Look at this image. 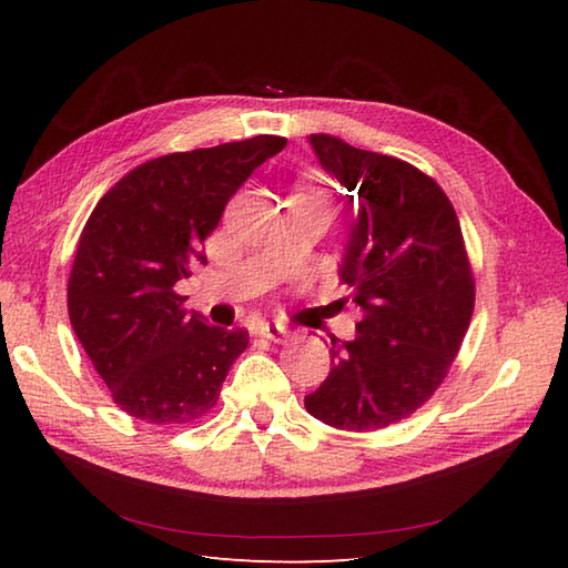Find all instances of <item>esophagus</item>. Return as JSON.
Masks as SVG:
<instances>
[{"label":"esophagus","mask_w":568,"mask_h":568,"mask_svg":"<svg viewBox=\"0 0 568 568\" xmlns=\"http://www.w3.org/2000/svg\"><path fill=\"white\" fill-rule=\"evenodd\" d=\"M261 336H265L267 341H274V343H284L288 332H286V326H282V324H270L267 322V324L261 326Z\"/></svg>","instance_id":"obj_1"}]
</instances>
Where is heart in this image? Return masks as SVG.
Listing matches in <instances>:
<instances>
[{
  "mask_svg": "<svg viewBox=\"0 0 568 568\" xmlns=\"http://www.w3.org/2000/svg\"><path fill=\"white\" fill-rule=\"evenodd\" d=\"M296 199H315V201H322V189H320V186L305 189V192H301Z\"/></svg>",
  "mask_w": 568,
  "mask_h": 568,
  "instance_id": "heart-1",
  "label": "heart"
}]
</instances>
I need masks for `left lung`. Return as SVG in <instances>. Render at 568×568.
I'll use <instances>...</instances> for the list:
<instances>
[{"instance_id": "left-lung-1", "label": "left lung", "mask_w": 568, "mask_h": 568, "mask_svg": "<svg viewBox=\"0 0 568 568\" xmlns=\"http://www.w3.org/2000/svg\"><path fill=\"white\" fill-rule=\"evenodd\" d=\"M320 165L355 195L338 267L363 307L353 341L332 343V372L305 409L346 432L409 417L448 374L474 313V274L443 189L400 159L311 134Z\"/></svg>"}]
</instances>
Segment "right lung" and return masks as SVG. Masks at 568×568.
Returning a JSON list of instances; mask_svg holds the SVG:
<instances>
[{
	"mask_svg": "<svg viewBox=\"0 0 568 568\" xmlns=\"http://www.w3.org/2000/svg\"><path fill=\"white\" fill-rule=\"evenodd\" d=\"M284 136L168 153L101 196L68 280L73 332L113 403L149 424H189L215 407L248 332L189 313L175 284L205 265L201 244L227 201Z\"/></svg>",
	"mask_w": 568,
	"mask_h": 568,
	"instance_id": "add662e5",
	"label": "right lung"
}]
</instances>
